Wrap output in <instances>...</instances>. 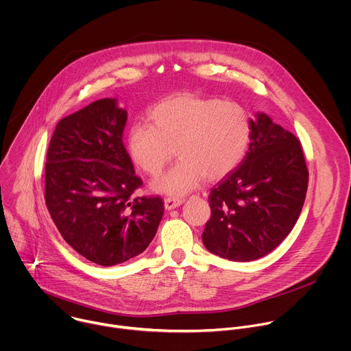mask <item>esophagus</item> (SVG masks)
I'll return each mask as SVG.
<instances>
[{
  "instance_id": "34e87169",
  "label": "esophagus",
  "mask_w": 351,
  "mask_h": 351,
  "mask_svg": "<svg viewBox=\"0 0 351 351\" xmlns=\"http://www.w3.org/2000/svg\"><path fill=\"white\" fill-rule=\"evenodd\" d=\"M183 202H184V199H182V198L168 197V198H165V199H164V206H165V209L171 210V209H175V208L180 206Z\"/></svg>"
}]
</instances>
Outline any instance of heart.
Masks as SVG:
<instances>
[{
    "label": "heart",
    "mask_w": 351,
    "mask_h": 351,
    "mask_svg": "<svg viewBox=\"0 0 351 351\" xmlns=\"http://www.w3.org/2000/svg\"><path fill=\"white\" fill-rule=\"evenodd\" d=\"M147 119L149 124L131 128L128 150L152 176L160 175L176 152L180 160L153 182L154 190L172 195L191 191L205 176L219 180L228 175L243 158L252 134L250 116L241 104L194 94L161 99Z\"/></svg>",
    "instance_id": "heart-1"
}]
</instances>
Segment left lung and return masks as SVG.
<instances>
[{"instance_id":"1","label":"left lung","mask_w":351,"mask_h":351,"mask_svg":"<svg viewBox=\"0 0 351 351\" xmlns=\"http://www.w3.org/2000/svg\"><path fill=\"white\" fill-rule=\"evenodd\" d=\"M250 119L246 157L212 189L205 247L231 261H253L276 249L294 228L308 190L301 142L265 113Z\"/></svg>"}]
</instances>
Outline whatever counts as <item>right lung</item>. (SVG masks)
<instances>
[{
  "label": "right lung",
  "mask_w": 351,
  "mask_h": 351,
  "mask_svg": "<svg viewBox=\"0 0 351 351\" xmlns=\"http://www.w3.org/2000/svg\"><path fill=\"white\" fill-rule=\"evenodd\" d=\"M127 110L104 98L61 119L45 164V202L64 241L88 261L112 267L143 253L164 213L142 186L123 145Z\"/></svg>",
  "instance_id": "obj_1"
}]
</instances>
